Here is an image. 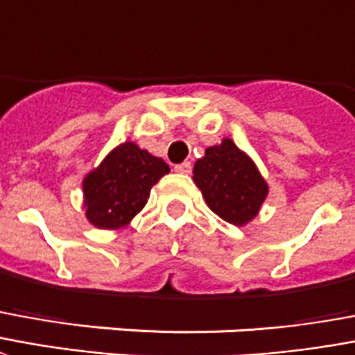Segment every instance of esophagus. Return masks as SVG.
I'll use <instances>...</instances> for the list:
<instances>
[{
	"instance_id": "esophagus-1",
	"label": "esophagus",
	"mask_w": 355,
	"mask_h": 355,
	"mask_svg": "<svg viewBox=\"0 0 355 355\" xmlns=\"http://www.w3.org/2000/svg\"><path fill=\"white\" fill-rule=\"evenodd\" d=\"M175 171H177L178 175H188V173L191 171V164L190 162H184V164L175 165Z\"/></svg>"
}]
</instances>
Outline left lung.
<instances>
[{"instance_id":"left-lung-1","label":"left lung","mask_w":355,"mask_h":355,"mask_svg":"<svg viewBox=\"0 0 355 355\" xmlns=\"http://www.w3.org/2000/svg\"><path fill=\"white\" fill-rule=\"evenodd\" d=\"M191 178L209 209L237 227L250 224L269 196V184L256 162L230 137L205 148Z\"/></svg>"}]
</instances>
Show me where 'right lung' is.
<instances>
[{
	"mask_svg": "<svg viewBox=\"0 0 355 355\" xmlns=\"http://www.w3.org/2000/svg\"><path fill=\"white\" fill-rule=\"evenodd\" d=\"M169 173L162 157L133 141L114 146L83 178V209L97 230H122L143 211L152 186Z\"/></svg>",
	"mask_w": 355,
	"mask_h": 355,
	"instance_id": "right-lung-1",
	"label": "right lung"
}]
</instances>
